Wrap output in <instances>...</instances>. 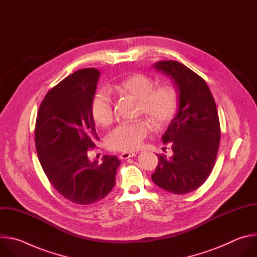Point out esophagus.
<instances>
[{
	"label": "esophagus",
	"mask_w": 257,
	"mask_h": 257,
	"mask_svg": "<svg viewBox=\"0 0 257 257\" xmlns=\"http://www.w3.org/2000/svg\"><path fill=\"white\" fill-rule=\"evenodd\" d=\"M135 156H136L135 153H123V154L120 155V159H121V160H127V159L133 158V157H135Z\"/></svg>",
	"instance_id": "obj_1"
}]
</instances>
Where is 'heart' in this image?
<instances>
[{
    "label": "heart",
    "mask_w": 257,
    "mask_h": 257,
    "mask_svg": "<svg viewBox=\"0 0 257 257\" xmlns=\"http://www.w3.org/2000/svg\"><path fill=\"white\" fill-rule=\"evenodd\" d=\"M114 90L139 100L138 114L144 115L160 128L172 121L178 107L177 92L169 84L156 86L155 80L142 73H134L117 84ZM90 114L99 126H106L113 120V103L105 89L97 90L90 101ZM151 131L150 123L136 121L121 123L105 137V144L115 152H133L142 145Z\"/></svg>",
    "instance_id": "heart-1"
}]
</instances>
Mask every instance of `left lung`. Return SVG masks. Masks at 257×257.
I'll use <instances>...</instances> for the list:
<instances>
[{
  "instance_id": "1",
  "label": "left lung",
  "mask_w": 257,
  "mask_h": 257,
  "mask_svg": "<svg viewBox=\"0 0 257 257\" xmlns=\"http://www.w3.org/2000/svg\"><path fill=\"white\" fill-rule=\"evenodd\" d=\"M154 67L173 80L179 107L162 137L172 144L173 156L158 155L152 179L164 190L186 194L199 188L213 169L221 139L216 105L206 82L185 65L170 60Z\"/></svg>"
}]
</instances>
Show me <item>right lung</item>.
Returning a JSON list of instances; mask_svg holds the SVG:
<instances>
[{
	"instance_id": "add662e5",
	"label": "right lung",
	"mask_w": 257,
	"mask_h": 257,
	"mask_svg": "<svg viewBox=\"0 0 257 257\" xmlns=\"http://www.w3.org/2000/svg\"><path fill=\"white\" fill-rule=\"evenodd\" d=\"M98 79L94 68L74 72L46 94L36 117L35 148L43 170L55 189L76 204H92L111 192L121 164L116 156H103L101 164L87 156L98 140L90 114Z\"/></svg>"
}]
</instances>
